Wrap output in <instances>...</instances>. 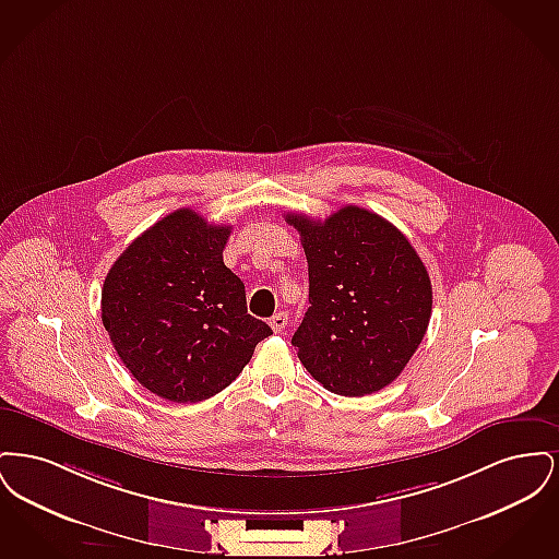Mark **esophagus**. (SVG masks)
<instances>
[{
    "mask_svg": "<svg viewBox=\"0 0 559 559\" xmlns=\"http://www.w3.org/2000/svg\"><path fill=\"white\" fill-rule=\"evenodd\" d=\"M287 320H289V317H287L285 312H276V314L270 319L272 331H274V333H283L285 326H287Z\"/></svg>",
    "mask_w": 559,
    "mask_h": 559,
    "instance_id": "1",
    "label": "esophagus"
}]
</instances>
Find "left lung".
<instances>
[{"instance_id": "8db88e82", "label": "left lung", "mask_w": 559, "mask_h": 559, "mask_svg": "<svg viewBox=\"0 0 559 559\" xmlns=\"http://www.w3.org/2000/svg\"><path fill=\"white\" fill-rule=\"evenodd\" d=\"M308 260L310 308L292 344L329 392L390 385L426 335L431 281L408 239L381 215L346 205L324 222L287 213Z\"/></svg>"}]
</instances>
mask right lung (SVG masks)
Instances as JSON below:
<instances>
[{"label": "right lung", "mask_w": 559, "mask_h": 559, "mask_svg": "<svg viewBox=\"0 0 559 559\" xmlns=\"http://www.w3.org/2000/svg\"><path fill=\"white\" fill-rule=\"evenodd\" d=\"M228 237L230 226L185 207L144 230L108 270L103 324L135 381L160 399H212L272 335L247 314L245 285L224 266Z\"/></svg>", "instance_id": "1"}]
</instances>
